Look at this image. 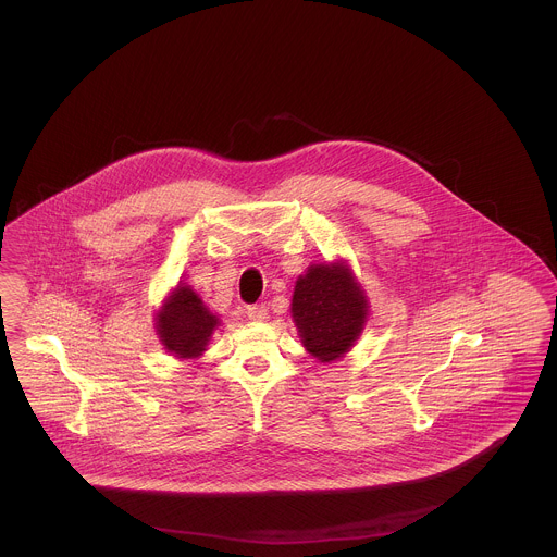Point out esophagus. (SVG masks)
Instances as JSON below:
<instances>
[{"label":"esophagus","instance_id":"esophagus-1","mask_svg":"<svg viewBox=\"0 0 557 557\" xmlns=\"http://www.w3.org/2000/svg\"><path fill=\"white\" fill-rule=\"evenodd\" d=\"M246 315L250 321H267L269 319V311L265 305H252L246 309Z\"/></svg>","mask_w":557,"mask_h":557}]
</instances>
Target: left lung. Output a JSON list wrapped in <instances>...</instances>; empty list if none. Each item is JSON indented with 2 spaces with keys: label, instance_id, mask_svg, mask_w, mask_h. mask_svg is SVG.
I'll return each instance as SVG.
<instances>
[{
  "label": "left lung",
  "instance_id": "left-lung-1",
  "mask_svg": "<svg viewBox=\"0 0 557 557\" xmlns=\"http://www.w3.org/2000/svg\"><path fill=\"white\" fill-rule=\"evenodd\" d=\"M292 318L302 346L321 363H330L359 338L368 298L345 263L311 265L296 280Z\"/></svg>",
  "mask_w": 557,
  "mask_h": 557
}]
</instances>
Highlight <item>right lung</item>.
<instances>
[{
  "label": "right lung",
  "mask_w": 557,
  "mask_h": 557,
  "mask_svg": "<svg viewBox=\"0 0 557 557\" xmlns=\"http://www.w3.org/2000/svg\"><path fill=\"white\" fill-rule=\"evenodd\" d=\"M216 325L219 318L212 315L202 298L184 284L171 292L157 313L160 343L180 359L200 357Z\"/></svg>",
  "instance_id": "add662e5"
}]
</instances>
